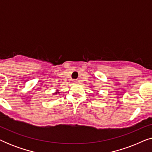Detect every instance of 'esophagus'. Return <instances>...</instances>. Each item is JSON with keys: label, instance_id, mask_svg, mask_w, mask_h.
I'll return each mask as SVG.
<instances>
[{"label": "esophagus", "instance_id": "esophagus-1", "mask_svg": "<svg viewBox=\"0 0 152 152\" xmlns=\"http://www.w3.org/2000/svg\"><path fill=\"white\" fill-rule=\"evenodd\" d=\"M77 82H78L77 80H74L73 81V82H75V83H77Z\"/></svg>", "mask_w": 152, "mask_h": 152}]
</instances>
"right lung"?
<instances>
[{"instance_id": "right-lung-1", "label": "right lung", "mask_w": 152, "mask_h": 152, "mask_svg": "<svg viewBox=\"0 0 152 152\" xmlns=\"http://www.w3.org/2000/svg\"><path fill=\"white\" fill-rule=\"evenodd\" d=\"M59 93V92H55V93H53V95H57V93Z\"/></svg>"}]
</instances>
